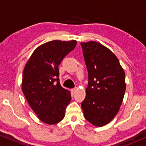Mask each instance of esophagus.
<instances>
[{"mask_svg": "<svg viewBox=\"0 0 146 146\" xmlns=\"http://www.w3.org/2000/svg\"><path fill=\"white\" fill-rule=\"evenodd\" d=\"M76 90H77V88H73V89H71V91L73 93H74Z\"/></svg>", "mask_w": 146, "mask_h": 146, "instance_id": "1", "label": "esophagus"}]
</instances>
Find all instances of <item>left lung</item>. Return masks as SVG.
Instances as JSON below:
<instances>
[{
    "mask_svg": "<svg viewBox=\"0 0 146 146\" xmlns=\"http://www.w3.org/2000/svg\"><path fill=\"white\" fill-rule=\"evenodd\" d=\"M88 73L86 98L82 102L84 117L95 126H103L116 116L126 85L125 72L109 48L95 41L81 42Z\"/></svg>",
    "mask_w": 146,
    "mask_h": 146,
    "instance_id": "left-lung-1",
    "label": "left lung"
}]
</instances>
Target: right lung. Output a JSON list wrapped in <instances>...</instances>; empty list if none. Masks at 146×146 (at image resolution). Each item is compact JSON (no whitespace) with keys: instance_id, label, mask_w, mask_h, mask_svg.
Segmentation results:
<instances>
[{"instance_id":"obj_1","label":"right lung","mask_w":146,"mask_h":146,"mask_svg":"<svg viewBox=\"0 0 146 146\" xmlns=\"http://www.w3.org/2000/svg\"><path fill=\"white\" fill-rule=\"evenodd\" d=\"M76 44L74 40L48 42L36 48L25 64L22 90L37 117L47 124L62 120L71 102L70 91L60 85L58 66Z\"/></svg>"}]
</instances>
